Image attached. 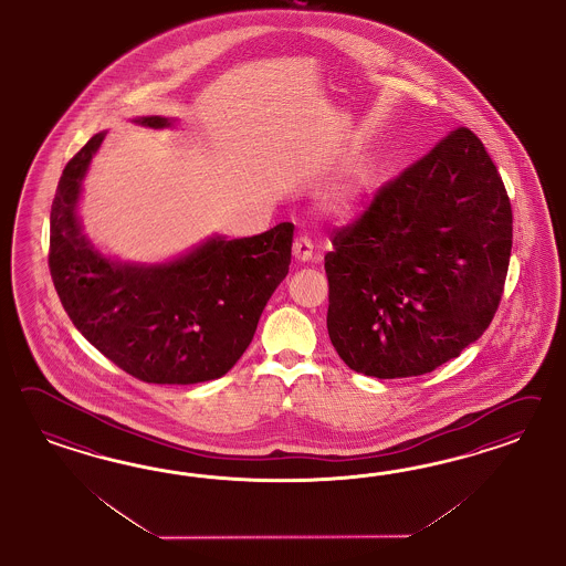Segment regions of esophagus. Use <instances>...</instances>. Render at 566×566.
Masks as SVG:
<instances>
[{
	"label": "esophagus",
	"instance_id": "esophagus-1",
	"mask_svg": "<svg viewBox=\"0 0 566 566\" xmlns=\"http://www.w3.org/2000/svg\"><path fill=\"white\" fill-rule=\"evenodd\" d=\"M292 255L298 261H308L313 258V242L308 237H296L294 244H292Z\"/></svg>",
	"mask_w": 566,
	"mask_h": 566
}]
</instances>
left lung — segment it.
<instances>
[{
	"mask_svg": "<svg viewBox=\"0 0 566 566\" xmlns=\"http://www.w3.org/2000/svg\"><path fill=\"white\" fill-rule=\"evenodd\" d=\"M326 255L327 334L357 374L423 376L494 319L513 249V209L469 128L377 190Z\"/></svg>",
	"mask_w": 566,
	"mask_h": 566,
	"instance_id": "1",
	"label": "left lung"
}]
</instances>
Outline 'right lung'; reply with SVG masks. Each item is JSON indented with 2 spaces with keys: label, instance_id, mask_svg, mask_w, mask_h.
<instances>
[{
  "label": "right lung",
  "instance_id": "add662e5",
  "mask_svg": "<svg viewBox=\"0 0 566 566\" xmlns=\"http://www.w3.org/2000/svg\"><path fill=\"white\" fill-rule=\"evenodd\" d=\"M149 128L171 122L137 118ZM105 133L62 171L50 218V272L72 324L122 371L147 384H199L228 374L291 265V222L249 239H209L164 265L103 258L86 240L76 201Z\"/></svg>",
  "mask_w": 566,
  "mask_h": 566
}]
</instances>
